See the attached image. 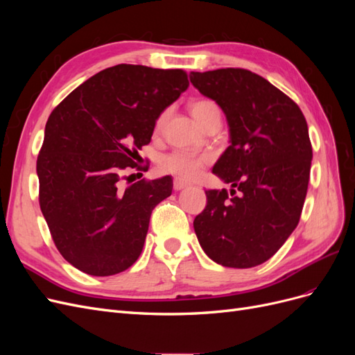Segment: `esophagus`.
Returning <instances> with one entry per match:
<instances>
[{
	"instance_id": "1",
	"label": "esophagus",
	"mask_w": 355,
	"mask_h": 355,
	"mask_svg": "<svg viewBox=\"0 0 355 355\" xmlns=\"http://www.w3.org/2000/svg\"><path fill=\"white\" fill-rule=\"evenodd\" d=\"M187 187H188V184H185V182H182V180H179V179H175V182H173V188H175V191L185 189Z\"/></svg>"
}]
</instances>
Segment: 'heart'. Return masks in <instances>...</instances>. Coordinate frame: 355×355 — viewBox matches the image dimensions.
<instances>
[{
  "label": "heart",
  "instance_id": "b5f03b06",
  "mask_svg": "<svg viewBox=\"0 0 355 355\" xmlns=\"http://www.w3.org/2000/svg\"><path fill=\"white\" fill-rule=\"evenodd\" d=\"M218 110V106L211 101H197L191 105V114L196 120H201V118L207 112H211ZM166 118V114L159 116L157 121V127H161ZM210 161V157L206 154H194L191 151H185V149H176V151L166 154L159 159V170L163 173L171 175L178 178L179 180H191L197 178L200 170L206 166Z\"/></svg>",
  "mask_w": 355,
  "mask_h": 355
}]
</instances>
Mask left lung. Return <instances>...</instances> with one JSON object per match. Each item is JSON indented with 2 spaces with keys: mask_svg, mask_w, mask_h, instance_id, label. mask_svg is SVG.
<instances>
[{
  "mask_svg": "<svg viewBox=\"0 0 355 355\" xmlns=\"http://www.w3.org/2000/svg\"><path fill=\"white\" fill-rule=\"evenodd\" d=\"M192 85L227 116L230 146L213 173L231 184L206 191L194 219L200 245L211 261L252 268L270 259L295 231L306 197L311 148L299 106L261 75L240 68L191 72Z\"/></svg>",
  "mask_w": 355,
  "mask_h": 355,
  "instance_id": "1",
  "label": "left lung"
}]
</instances>
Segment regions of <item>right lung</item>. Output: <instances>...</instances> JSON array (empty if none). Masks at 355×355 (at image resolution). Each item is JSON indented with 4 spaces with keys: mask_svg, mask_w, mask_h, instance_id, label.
<instances>
[{
    "mask_svg": "<svg viewBox=\"0 0 355 355\" xmlns=\"http://www.w3.org/2000/svg\"><path fill=\"white\" fill-rule=\"evenodd\" d=\"M188 85L182 69L121 63L84 81L50 114L37 159L40 207L58 250L77 270L114 275L142 253L149 218L173 180L123 187L121 173L137 166L158 116Z\"/></svg>",
    "mask_w": 355,
    "mask_h": 355,
    "instance_id": "1",
    "label": "right lung"
}]
</instances>
